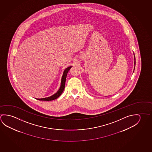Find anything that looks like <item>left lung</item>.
Masks as SVG:
<instances>
[{"instance_id": "obj_1", "label": "left lung", "mask_w": 152, "mask_h": 152, "mask_svg": "<svg viewBox=\"0 0 152 152\" xmlns=\"http://www.w3.org/2000/svg\"><path fill=\"white\" fill-rule=\"evenodd\" d=\"M134 59H135V62H134V64H135V56H134ZM134 70H135V67H134Z\"/></svg>"}]
</instances>
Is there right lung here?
Masks as SVG:
<instances>
[{"label":"right lung","mask_w":152,"mask_h":152,"mask_svg":"<svg viewBox=\"0 0 152 152\" xmlns=\"http://www.w3.org/2000/svg\"><path fill=\"white\" fill-rule=\"evenodd\" d=\"M72 66H69L68 68H66L65 70L64 71L63 73L62 77L61 79V86L60 87V89H58L57 92H56L55 94H53L52 96L47 97V98H41V99H36L39 100H43V101H51L53 100L54 99H57L58 96H60L61 94H62L63 90L65 88V80H66V77L67 76L69 71L70 70Z\"/></svg>","instance_id":"obj_1"}]
</instances>
